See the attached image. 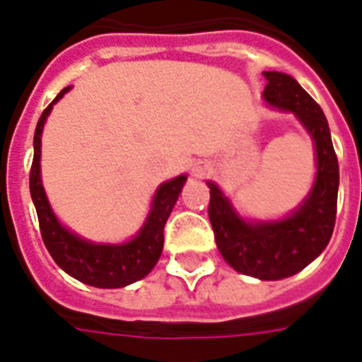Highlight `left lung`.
I'll list each match as a JSON object with an SVG mask.
<instances>
[{"instance_id":"8db88e82","label":"left lung","mask_w":362,"mask_h":362,"mask_svg":"<svg viewBox=\"0 0 362 362\" xmlns=\"http://www.w3.org/2000/svg\"><path fill=\"white\" fill-rule=\"evenodd\" d=\"M264 99L291 111L315 140L317 180L301 207L278 222H245L213 182H209V221L224 261L242 274L282 280L303 270L328 245L336 224L339 167L328 120L315 99L284 72H264Z\"/></svg>"}]
</instances>
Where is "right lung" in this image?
I'll use <instances>...</instances> for the list:
<instances>
[{
  "label": "right lung",
  "mask_w": 362,
  "mask_h": 362,
  "mask_svg": "<svg viewBox=\"0 0 362 362\" xmlns=\"http://www.w3.org/2000/svg\"><path fill=\"white\" fill-rule=\"evenodd\" d=\"M69 88L61 90L59 95L45 107L34 132V159L30 167V195L38 213L40 232L45 247L53 261L65 270L66 274L93 288H124L128 284L138 282L147 276L159 261L163 242H165V224L178 199L186 176H176L174 180L165 182L155 194L153 207L141 226L140 234L122 245H98L90 243L63 228L53 215L45 197L42 178H40V147H42V130L47 115L55 101L65 95Z\"/></svg>",
  "instance_id": "obj_1"
}]
</instances>
